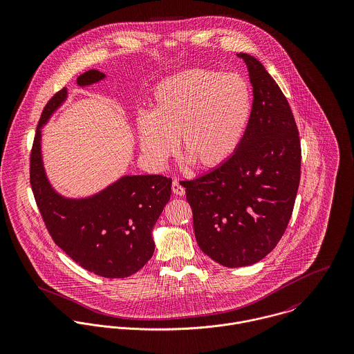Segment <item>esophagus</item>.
Wrapping results in <instances>:
<instances>
[{"mask_svg":"<svg viewBox=\"0 0 354 354\" xmlns=\"http://www.w3.org/2000/svg\"><path fill=\"white\" fill-rule=\"evenodd\" d=\"M171 191L174 195L177 196H184L185 195V188L181 185V183L178 180H173L171 183Z\"/></svg>","mask_w":354,"mask_h":354,"instance_id":"esophagus-1","label":"esophagus"}]
</instances>
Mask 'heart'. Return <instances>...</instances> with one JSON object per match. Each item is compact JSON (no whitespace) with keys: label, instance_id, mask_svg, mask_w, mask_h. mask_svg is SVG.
<instances>
[{"label":"heart","instance_id":"1","mask_svg":"<svg viewBox=\"0 0 354 354\" xmlns=\"http://www.w3.org/2000/svg\"><path fill=\"white\" fill-rule=\"evenodd\" d=\"M252 97L236 73L192 68L160 82L150 117L138 121L140 150L156 167L180 150L201 169H216L237 151L247 132Z\"/></svg>","mask_w":354,"mask_h":354}]
</instances>
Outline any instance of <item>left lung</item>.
<instances>
[{"mask_svg":"<svg viewBox=\"0 0 354 354\" xmlns=\"http://www.w3.org/2000/svg\"><path fill=\"white\" fill-rule=\"evenodd\" d=\"M253 87L247 132L222 166L183 181L203 252L244 267L271 252L290 221L301 174V145L289 102L254 57L239 53Z\"/></svg>","mask_w":354,"mask_h":354,"instance_id":"obj_1","label":"left lung"}]
</instances>
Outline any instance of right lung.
I'll return each instance as SVG.
<instances>
[{"instance_id":"obj_1","label":"right lung","mask_w":354,"mask_h":354,"mask_svg":"<svg viewBox=\"0 0 354 354\" xmlns=\"http://www.w3.org/2000/svg\"><path fill=\"white\" fill-rule=\"evenodd\" d=\"M104 77L91 69L77 77L90 86ZM64 87L44 107L31 155L30 183L53 241L79 266L104 278L138 272L155 250L151 232L171 195V178L125 176L86 199H66L51 188L41 155V128L66 98Z\"/></svg>"}]
</instances>
